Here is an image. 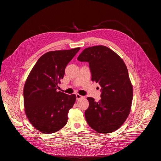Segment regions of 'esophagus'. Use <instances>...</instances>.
<instances>
[{
	"label": "esophagus",
	"mask_w": 161,
	"mask_h": 161,
	"mask_svg": "<svg viewBox=\"0 0 161 161\" xmlns=\"http://www.w3.org/2000/svg\"><path fill=\"white\" fill-rule=\"evenodd\" d=\"M76 99H77V100H79V99H80L84 97L83 96H81V95H80V94H76Z\"/></svg>",
	"instance_id": "obj_1"
}]
</instances>
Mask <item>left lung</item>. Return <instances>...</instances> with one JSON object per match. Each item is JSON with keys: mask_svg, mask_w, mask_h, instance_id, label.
<instances>
[{"mask_svg": "<svg viewBox=\"0 0 161 161\" xmlns=\"http://www.w3.org/2000/svg\"><path fill=\"white\" fill-rule=\"evenodd\" d=\"M77 59L89 63L92 80L102 90L99 103L87 98L89 106L85 114L88 124L99 133L115 131L127 119L132 102L133 87L125 64L118 54L102 45L85 48Z\"/></svg>", "mask_w": 161, "mask_h": 161, "instance_id": "obj_1", "label": "left lung"}]
</instances>
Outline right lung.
Listing matches in <instances>:
<instances>
[{
    "instance_id": "obj_1",
    "label": "right lung",
    "mask_w": 161,
    "mask_h": 161,
    "mask_svg": "<svg viewBox=\"0 0 161 161\" xmlns=\"http://www.w3.org/2000/svg\"><path fill=\"white\" fill-rule=\"evenodd\" d=\"M80 48L51 51L42 55L31 71L24 88L25 113L39 132L55 133L68 120V113L75 103V94L57 92L65 69Z\"/></svg>"
}]
</instances>
